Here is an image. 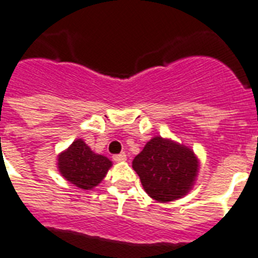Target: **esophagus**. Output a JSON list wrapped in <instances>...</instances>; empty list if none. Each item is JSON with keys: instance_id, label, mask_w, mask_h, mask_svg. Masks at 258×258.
<instances>
[{"instance_id": "obj_1", "label": "esophagus", "mask_w": 258, "mask_h": 258, "mask_svg": "<svg viewBox=\"0 0 258 258\" xmlns=\"http://www.w3.org/2000/svg\"><path fill=\"white\" fill-rule=\"evenodd\" d=\"M113 160L114 162H125L126 160V155H125V153H120V154H116V155H113Z\"/></svg>"}]
</instances>
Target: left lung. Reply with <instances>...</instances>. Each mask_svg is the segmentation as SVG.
I'll list each match as a JSON object with an SVG mask.
<instances>
[{"mask_svg":"<svg viewBox=\"0 0 258 258\" xmlns=\"http://www.w3.org/2000/svg\"><path fill=\"white\" fill-rule=\"evenodd\" d=\"M133 168L147 195L167 202L186 195L192 188L198 163L190 149L155 137L134 158Z\"/></svg>","mask_w":258,"mask_h":258,"instance_id":"8db88e82","label":"left lung"}]
</instances>
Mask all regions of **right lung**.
I'll return each instance as SVG.
<instances>
[{
  "label": "right lung",
  "mask_w": 258,
  "mask_h": 258,
  "mask_svg": "<svg viewBox=\"0 0 258 258\" xmlns=\"http://www.w3.org/2000/svg\"><path fill=\"white\" fill-rule=\"evenodd\" d=\"M111 166V160L92 153L82 140L74 141L72 146L58 156L61 175L86 190L98 185Z\"/></svg>",
  "instance_id": "right-lung-1"
}]
</instances>
